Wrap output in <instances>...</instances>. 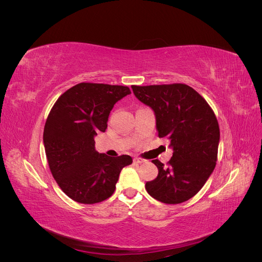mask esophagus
Here are the masks:
<instances>
[{"mask_svg": "<svg viewBox=\"0 0 262 262\" xmlns=\"http://www.w3.org/2000/svg\"><path fill=\"white\" fill-rule=\"evenodd\" d=\"M133 162L137 163V164H142V163H145L146 160H144V158H141V157H134Z\"/></svg>", "mask_w": 262, "mask_h": 262, "instance_id": "obj_1", "label": "esophagus"}]
</instances>
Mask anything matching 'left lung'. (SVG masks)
Masks as SVG:
<instances>
[{
    "label": "left lung",
    "mask_w": 262,
    "mask_h": 262,
    "mask_svg": "<svg viewBox=\"0 0 262 262\" xmlns=\"http://www.w3.org/2000/svg\"><path fill=\"white\" fill-rule=\"evenodd\" d=\"M136 97L153 109L158 137L169 140L172 156L158 160V175L145 184L154 199L178 204L200 191L215 168L220 128L215 114L201 95L186 84L133 85Z\"/></svg>",
    "instance_id": "1"
}]
</instances>
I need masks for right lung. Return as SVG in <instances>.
Wrapping results in <instances>:
<instances>
[{
    "label": "right lung",
    "mask_w": 262,
    "mask_h": 262,
    "mask_svg": "<svg viewBox=\"0 0 262 262\" xmlns=\"http://www.w3.org/2000/svg\"><path fill=\"white\" fill-rule=\"evenodd\" d=\"M131 94L128 86L80 83L63 93L47 118L43 144L57 184L71 199L84 204L113 195L129 155L109 157L95 149V136L107 129L114 105Z\"/></svg>",
    "instance_id": "right-lung-1"
}]
</instances>
